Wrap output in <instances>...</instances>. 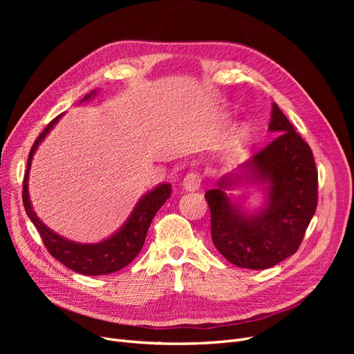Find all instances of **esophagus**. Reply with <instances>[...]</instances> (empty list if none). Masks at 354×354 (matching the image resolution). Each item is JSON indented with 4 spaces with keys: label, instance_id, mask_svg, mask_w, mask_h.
<instances>
[{
    "label": "esophagus",
    "instance_id": "34e87169",
    "mask_svg": "<svg viewBox=\"0 0 354 354\" xmlns=\"http://www.w3.org/2000/svg\"><path fill=\"white\" fill-rule=\"evenodd\" d=\"M201 181H202V178H201V174L198 173V171H190V173H187L183 178V189H186L189 192L196 190L201 186Z\"/></svg>",
    "mask_w": 354,
    "mask_h": 354
}]
</instances>
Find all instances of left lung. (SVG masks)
<instances>
[{"label": "left lung", "instance_id": "8db88e82", "mask_svg": "<svg viewBox=\"0 0 354 354\" xmlns=\"http://www.w3.org/2000/svg\"><path fill=\"white\" fill-rule=\"evenodd\" d=\"M269 130L276 138L257 152L238 173L205 192L211 211V238L220 254L243 269L263 270L297 252L317 207V169L312 149L283 112L272 106ZM251 180L263 184V208L246 212L226 189Z\"/></svg>", "mask_w": 354, "mask_h": 354}]
</instances>
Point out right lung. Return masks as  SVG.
Here are the masks:
<instances>
[{
    "label": "right lung",
    "instance_id": "add662e5",
    "mask_svg": "<svg viewBox=\"0 0 354 354\" xmlns=\"http://www.w3.org/2000/svg\"><path fill=\"white\" fill-rule=\"evenodd\" d=\"M94 94L95 91H91L90 94L85 95L82 102L90 100L91 95ZM60 116L62 115L56 116L55 120L46 127V130L38 136L29 152L28 169L24 178V205L26 214L38 229L47 251L55 257L57 261L69 267L71 270L87 276L109 274L118 272L130 264L143 248L149 226H151L158 209L162 207L165 201L169 198L171 186L168 183L159 185L153 190L149 192V194H146L137 202V205L134 207L133 212L130 214V217H128L124 226L108 239H104L99 243H80L69 241L66 238H62L60 234L48 229L46 224L37 217V214L32 209L28 192V178L32 156H34L37 147L41 145L42 140H44V137L50 133L51 128L57 124Z\"/></svg>",
    "mask_w": 354,
    "mask_h": 354
}]
</instances>
